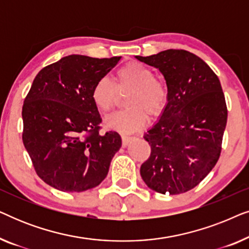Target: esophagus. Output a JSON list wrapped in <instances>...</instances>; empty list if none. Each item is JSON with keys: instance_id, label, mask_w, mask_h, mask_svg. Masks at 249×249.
I'll list each match as a JSON object with an SVG mask.
<instances>
[{"instance_id": "obj_1", "label": "esophagus", "mask_w": 249, "mask_h": 249, "mask_svg": "<svg viewBox=\"0 0 249 249\" xmlns=\"http://www.w3.org/2000/svg\"><path fill=\"white\" fill-rule=\"evenodd\" d=\"M121 138H122V145H124V147L129 144V142L132 139V137H129V136H122Z\"/></svg>"}]
</instances>
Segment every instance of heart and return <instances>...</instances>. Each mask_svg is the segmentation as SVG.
I'll use <instances>...</instances> for the list:
<instances>
[{
  "label": "heart",
  "instance_id": "heart-1",
  "mask_svg": "<svg viewBox=\"0 0 249 249\" xmlns=\"http://www.w3.org/2000/svg\"><path fill=\"white\" fill-rule=\"evenodd\" d=\"M129 110L119 111L105 119V125L112 130L131 134L142 129L147 114L156 117L168 102V88L156 79L154 72L144 64L129 62L115 72V84L107 77L100 78L91 89V101L98 111L108 112L119 100V93L127 94Z\"/></svg>",
  "mask_w": 249,
  "mask_h": 249
}]
</instances>
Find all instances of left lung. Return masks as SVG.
I'll return each mask as SVG.
<instances>
[{
  "instance_id": "1",
  "label": "left lung",
  "mask_w": 249,
  "mask_h": 249,
  "mask_svg": "<svg viewBox=\"0 0 249 249\" xmlns=\"http://www.w3.org/2000/svg\"><path fill=\"white\" fill-rule=\"evenodd\" d=\"M136 59L160 70L168 102L144 135L151 155L141 166L148 188L177 195L196 187L216 164L228 110L220 80L195 54L166 50Z\"/></svg>"
}]
</instances>
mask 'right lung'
I'll list each match as a JSON object with an SVG mask.
<instances>
[{
	"label": "right lung",
	"mask_w": 249,
	"mask_h": 249,
	"mask_svg": "<svg viewBox=\"0 0 249 249\" xmlns=\"http://www.w3.org/2000/svg\"><path fill=\"white\" fill-rule=\"evenodd\" d=\"M121 56H64L37 73L22 107V142L35 171L61 192L91 189L107 176L121 147L118 132L101 135L91 89Z\"/></svg>",
	"instance_id": "add662e5"
}]
</instances>
